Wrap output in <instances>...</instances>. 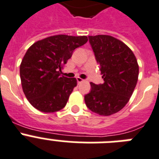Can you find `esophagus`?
<instances>
[{"label":"esophagus","mask_w":159,"mask_h":159,"mask_svg":"<svg viewBox=\"0 0 159 159\" xmlns=\"http://www.w3.org/2000/svg\"><path fill=\"white\" fill-rule=\"evenodd\" d=\"M77 83L78 84H80V83H82V82H84V81H85V80L84 79H82V78H81V77H77Z\"/></svg>","instance_id":"obj_1"}]
</instances>
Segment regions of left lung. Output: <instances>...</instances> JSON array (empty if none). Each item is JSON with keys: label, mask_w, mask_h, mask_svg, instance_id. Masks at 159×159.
Here are the masks:
<instances>
[{"label": "left lung", "mask_w": 159, "mask_h": 159, "mask_svg": "<svg viewBox=\"0 0 159 159\" xmlns=\"http://www.w3.org/2000/svg\"><path fill=\"white\" fill-rule=\"evenodd\" d=\"M88 37L104 82H91V91L85 95V103L94 113L112 115L123 109L132 95L139 65L132 50L120 40L109 35Z\"/></svg>", "instance_id": "left-lung-1"}]
</instances>
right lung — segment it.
<instances>
[{"label":"right lung","mask_w":159,"mask_h":159,"mask_svg":"<svg viewBox=\"0 0 159 159\" xmlns=\"http://www.w3.org/2000/svg\"><path fill=\"white\" fill-rule=\"evenodd\" d=\"M87 41L86 36L55 35L37 41L28 48L19 73L24 95L35 109L54 113L64 108L77 79L61 76V69L73 50Z\"/></svg>","instance_id":"1"}]
</instances>
